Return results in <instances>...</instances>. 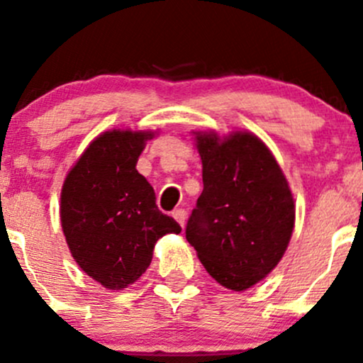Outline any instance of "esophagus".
<instances>
[{"instance_id": "1", "label": "esophagus", "mask_w": 363, "mask_h": 363, "mask_svg": "<svg viewBox=\"0 0 363 363\" xmlns=\"http://www.w3.org/2000/svg\"><path fill=\"white\" fill-rule=\"evenodd\" d=\"M172 216H174L175 221H177L181 226L186 225V211H184V208H175V211L172 212Z\"/></svg>"}]
</instances>
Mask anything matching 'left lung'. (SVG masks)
<instances>
[{
	"mask_svg": "<svg viewBox=\"0 0 363 363\" xmlns=\"http://www.w3.org/2000/svg\"><path fill=\"white\" fill-rule=\"evenodd\" d=\"M203 191L186 239L221 286L244 291L283 258L295 226V202L272 152L250 131L221 138L195 131Z\"/></svg>",
	"mask_w": 363,
	"mask_h": 363,
	"instance_id": "left-lung-1",
	"label": "left lung"
}]
</instances>
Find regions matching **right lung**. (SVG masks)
<instances>
[{
  "mask_svg": "<svg viewBox=\"0 0 363 363\" xmlns=\"http://www.w3.org/2000/svg\"><path fill=\"white\" fill-rule=\"evenodd\" d=\"M155 131L111 130L94 138L65 179L61 226L77 265L108 288L133 284L156 242L181 226L156 205L137 161Z\"/></svg>",
  "mask_w": 363,
  "mask_h": 363,
  "instance_id": "obj_1",
  "label": "right lung"
}]
</instances>
